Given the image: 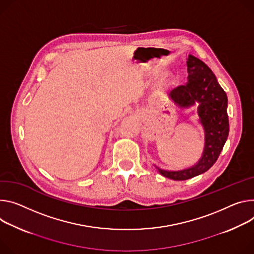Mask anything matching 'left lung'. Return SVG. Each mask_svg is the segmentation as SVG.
<instances>
[{
    "label": "left lung",
    "mask_w": 254,
    "mask_h": 254,
    "mask_svg": "<svg viewBox=\"0 0 254 254\" xmlns=\"http://www.w3.org/2000/svg\"><path fill=\"white\" fill-rule=\"evenodd\" d=\"M188 83L170 92V99L181 108L197 103V114L204 129V148L198 162L180 171H167L156 167L160 174L173 180H187L209 170L219 158L229 134L228 98L211 68L190 55Z\"/></svg>",
    "instance_id": "obj_1"
}]
</instances>
